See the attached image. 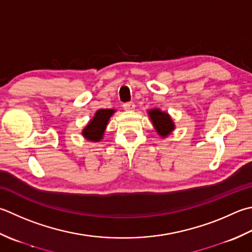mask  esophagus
Returning <instances> with one entry per match:
<instances>
[{"label": "esophagus", "instance_id": "esophagus-1", "mask_svg": "<svg viewBox=\"0 0 252 252\" xmlns=\"http://www.w3.org/2000/svg\"><path fill=\"white\" fill-rule=\"evenodd\" d=\"M123 108H125V110H126V111H132V110H134L135 103L132 101L126 102V103H123Z\"/></svg>", "mask_w": 252, "mask_h": 252}]
</instances>
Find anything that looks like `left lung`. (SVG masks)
<instances>
[{
    "mask_svg": "<svg viewBox=\"0 0 252 252\" xmlns=\"http://www.w3.org/2000/svg\"><path fill=\"white\" fill-rule=\"evenodd\" d=\"M150 118L159 135L166 136L174 130L175 126L168 113L161 112L159 109H154L150 111Z\"/></svg>",
    "mask_w": 252,
    "mask_h": 252,
    "instance_id": "obj_1",
    "label": "left lung"
}]
</instances>
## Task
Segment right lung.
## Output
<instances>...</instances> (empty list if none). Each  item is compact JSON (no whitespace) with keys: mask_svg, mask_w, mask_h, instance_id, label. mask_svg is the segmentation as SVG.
I'll return each mask as SVG.
<instances>
[{"mask_svg":"<svg viewBox=\"0 0 252 252\" xmlns=\"http://www.w3.org/2000/svg\"><path fill=\"white\" fill-rule=\"evenodd\" d=\"M115 112L113 109H100L96 112L95 117L93 118L91 122L88 123L87 126L83 131V135L87 140L91 141H99L103 132H105L108 120L111 117L112 113Z\"/></svg>","mask_w":252,"mask_h":252,"instance_id":"obj_1","label":"right lung"}]
</instances>
